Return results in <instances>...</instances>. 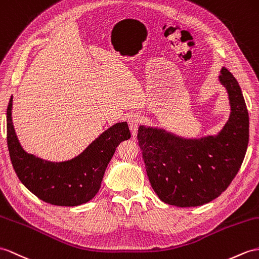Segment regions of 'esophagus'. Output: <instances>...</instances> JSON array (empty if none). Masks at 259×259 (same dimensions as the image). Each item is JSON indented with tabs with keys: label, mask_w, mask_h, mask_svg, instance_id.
<instances>
[{
	"label": "esophagus",
	"mask_w": 259,
	"mask_h": 259,
	"mask_svg": "<svg viewBox=\"0 0 259 259\" xmlns=\"http://www.w3.org/2000/svg\"><path fill=\"white\" fill-rule=\"evenodd\" d=\"M141 122H142V119H141V116L138 114H132L128 116L127 123H128L130 130L132 132V135H133V137H136L138 126H140Z\"/></svg>",
	"instance_id": "34e87169"
}]
</instances>
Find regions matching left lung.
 I'll return each mask as SVG.
<instances>
[{
    "label": "left lung",
    "instance_id": "8db88e82",
    "mask_svg": "<svg viewBox=\"0 0 259 259\" xmlns=\"http://www.w3.org/2000/svg\"><path fill=\"white\" fill-rule=\"evenodd\" d=\"M219 79L228 91L231 114L218 135L187 140L165 130L138 128L150 185L167 204L190 207L211 202L242 166L249 138L248 111L241 87L228 69L222 68Z\"/></svg>",
    "mask_w": 259,
    "mask_h": 259
}]
</instances>
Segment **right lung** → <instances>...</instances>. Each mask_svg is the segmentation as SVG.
I'll return each mask as SVG.
<instances>
[{"mask_svg":"<svg viewBox=\"0 0 259 259\" xmlns=\"http://www.w3.org/2000/svg\"><path fill=\"white\" fill-rule=\"evenodd\" d=\"M12 102L13 97L6 111L8 147L12 165L22 184L37 198L54 205L75 206L90 201L99 191L115 148L131 137L127 123L111 126L71 160L53 162L23 149L12 122Z\"/></svg>","mask_w":259,"mask_h":259,"instance_id":"obj_1","label":"right lung"}]
</instances>
